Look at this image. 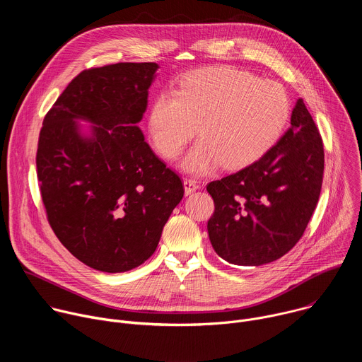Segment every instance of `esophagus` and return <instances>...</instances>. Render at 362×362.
Masks as SVG:
<instances>
[{
    "label": "esophagus",
    "instance_id": "esophagus-1",
    "mask_svg": "<svg viewBox=\"0 0 362 362\" xmlns=\"http://www.w3.org/2000/svg\"><path fill=\"white\" fill-rule=\"evenodd\" d=\"M183 185H185V193L186 194H190V193H193L194 190L199 189V182L193 177H185Z\"/></svg>",
    "mask_w": 362,
    "mask_h": 362
}]
</instances>
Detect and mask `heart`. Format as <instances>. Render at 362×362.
I'll list each match as a JSON object with an SVG mask.
<instances>
[{
  "mask_svg": "<svg viewBox=\"0 0 362 362\" xmlns=\"http://www.w3.org/2000/svg\"><path fill=\"white\" fill-rule=\"evenodd\" d=\"M291 113L282 86L229 66L189 73L176 90L153 100L148 132L165 159H177L197 132L183 165L206 173L219 165L245 166L278 140Z\"/></svg>",
  "mask_w": 362,
  "mask_h": 362,
  "instance_id": "1",
  "label": "heart"
}]
</instances>
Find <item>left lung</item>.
Here are the masks:
<instances>
[{
  "label": "left lung",
  "mask_w": 362,
  "mask_h": 362,
  "mask_svg": "<svg viewBox=\"0 0 362 362\" xmlns=\"http://www.w3.org/2000/svg\"><path fill=\"white\" fill-rule=\"evenodd\" d=\"M322 177V137L299 98L291 127L259 160L206 186L215 202L208 222L215 252L242 267L279 259L302 238Z\"/></svg>",
  "instance_id": "obj_1"
}]
</instances>
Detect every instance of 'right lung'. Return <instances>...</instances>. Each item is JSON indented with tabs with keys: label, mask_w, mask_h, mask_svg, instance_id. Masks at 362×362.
<instances>
[{
	"label": "right lung",
	"mask_w": 362,
	"mask_h": 362,
	"mask_svg": "<svg viewBox=\"0 0 362 362\" xmlns=\"http://www.w3.org/2000/svg\"><path fill=\"white\" fill-rule=\"evenodd\" d=\"M158 67L83 70L40 130L35 163L47 221L73 256L101 272H126L147 261L185 193L137 127ZM76 118L98 124L91 139L78 134Z\"/></svg>",
	"instance_id": "add662e5"
}]
</instances>
